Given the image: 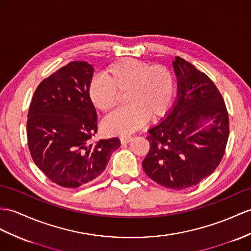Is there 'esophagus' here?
Returning a JSON list of instances; mask_svg holds the SVG:
<instances>
[{"instance_id": "1", "label": "esophagus", "mask_w": 251, "mask_h": 251, "mask_svg": "<svg viewBox=\"0 0 251 251\" xmlns=\"http://www.w3.org/2000/svg\"><path fill=\"white\" fill-rule=\"evenodd\" d=\"M131 140H132V136H129V135H126V136H120V143H121L122 145L130 143Z\"/></svg>"}]
</instances>
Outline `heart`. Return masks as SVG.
Here are the masks:
<instances>
[{
  "label": "heart",
  "mask_w": 251,
  "mask_h": 251,
  "mask_svg": "<svg viewBox=\"0 0 251 251\" xmlns=\"http://www.w3.org/2000/svg\"><path fill=\"white\" fill-rule=\"evenodd\" d=\"M94 79L88 88L93 106L104 114L112 112L124 96L126 107L104 121L109 135H127L142 126L147 118L155 120L168 112L175 96V79L166 67L135 58H121Z\"/></svg>",
  "instance_id": "b5f03b06"
}]
</instances>
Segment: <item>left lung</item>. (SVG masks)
<instances>
[{
    "instance_id": "obj_1",
    "label": "left lung",
    "mask_w": 251,
    "mask_h": 251,
    "mask_svg": "<svg viewBox=\"0 0 251 251\" xmlns=\"http://www.w3.org/2000/svg\"><path fill=\"white\" fill-rule=\"evenodd\" d=\"M176 99L158 124L148 130L146 175L158 184L184 189L197 185L221 163L229 137L225 101L212 79L179 56L173 63Z\"/></svg>"
}]
</instances>
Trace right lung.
Wrapping results in <instances>:
<instances>
[{
	"label": "right lung",
	"mask_w": 251,
	"mask_h": 251,
	"mask_svg": "<svg viewBox=\"0 0 251 251\" xmlns=\"http://www.w3.org/2000/svg\"><path fill=\"white\" fill-rule=\"evenodd\" d=\"M94 67L71 62L45 78L27 115V144L35 164L57 185L76 188L99 176L120 147L117 137L89 144L98 131L88 98Z\"/></svg>",
	"instance_id": "obj_1"
}]
</instances>
